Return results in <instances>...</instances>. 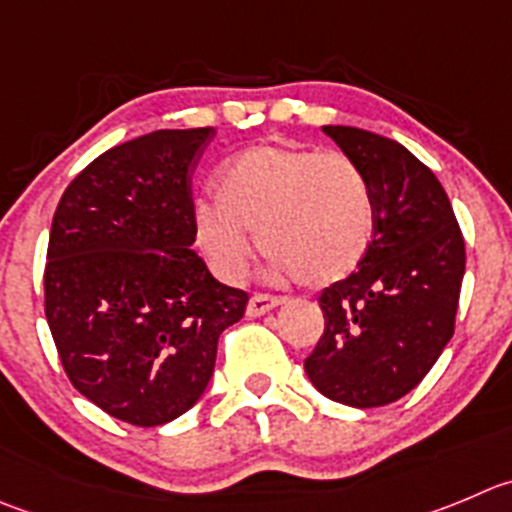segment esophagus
Segmentation results:
<instances>
[{"mask_svg": "<svg viewBox=\"0 0 512 512\" xmlns=\"http://www.w3.org/2000/svg\"><path fill=\"white\" fill-rule=\"evenodd\" d=\"M281 304L279 296H271V294H253L251 299H248V306H246V314L248 316H261L266 314V311L276 309V306Z\"/></svg>", "mask_w": 512, "mask_h": 512, "instance_id": "1", "label": "esophagus"}]
</instances>
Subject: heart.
I'll return each instance as SVG.
<instances>
[{"mask_svg":"<svg viewBox=\"0 0 512 512\" xmlns=\"http://www.w3.org/2000/svg\"><path fill=\"white\" fill-rule=\"evenodd\" d=\"M216 198L196 203L193 228L226 279L246 274L251 231L274 271L311 289L347 279L372 243V188L344 153L256 145L223 165Z\"/></svg>","mask_w":512,"mask_h":512,"instance_id":"b5f03b06","label":"heart"}]
</instances>
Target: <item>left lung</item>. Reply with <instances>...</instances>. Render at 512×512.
<instances>
[{
    "instance_id": "8db88e82",
    "label": "left lung",
    "mask_w": 512,
    "mask_h": 512,
    "mask_svg": "<svg viewBox=\"0 0 512 512\" xmlns=\"http://www.w3.org/2000/svg\"><path fill=\"white\" fill-rule=\"evenodd\" d=\"M324 133L367 175L374 233L359 269L321 291L324 334L304 369L334 402L382 407L425 379L455 332L465 238L440 180L397 140Z\"/></svg>"
}]
</instances>
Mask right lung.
Returning <instances> with one entry per match:
<instances>
[{
	"instance_id": "add662e5",
	"label": "right lung",
	"mask_w": 512,
	"mask_h": 512,
	"mask_svg": "<svg viewBox=\"0 0 512 512\" xmlns=\"http://www.w3.org/2000/svg\"><path fill=\"white\" fill-rule=\"evenodd\" d=\"M213 128L155 130L97 155L57 203L45 316L67 379L138 427L191 410L218 337L248 294L211 276L191 243V175Z\"/></svg>"
}]
</instances>
